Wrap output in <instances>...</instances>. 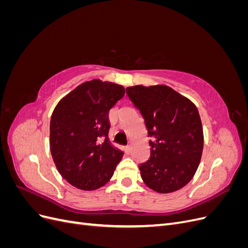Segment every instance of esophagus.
Returning <instances> with one entry per match:
<instances>
[{
	"mask_svg": "<svg viewBox=\"0 0 248 248\" xmlns=\"http://www.w3.org/2000/svg\"><path fill=\"white\" fill-rule=\"evenodd\" d=\"M125 152H126L127 154H129V153L131 152V147H130L129 145H127V146L125 147Z\"/></svg>",
	"mask_w": 248,
	"mask_h": 248,
	"instance_id": "esophagus-1",
	"label": "esophagus"
}]
</instances>
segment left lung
<instances>
[{
	"instance_id": "1",
	"label": "left lung",
	"mask_w": 248,
	"mask_h": 248,
	"mask_svg": "<svg viewBox=\"0 0 248 248\" xmlns=\"http://www.w3.org/2000/svg\"><path fill=\"white\" fill-rule=\"evenodd\" d=\"M126 94L144 117L151 138L149 159L139 166L141 179L159 193L182 188L196 174L204 146L197 107L164 85L128 87Z\"/></svg>"
}]
</instances>
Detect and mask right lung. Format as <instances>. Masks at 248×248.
I'll list each match as a JSON object with an SVG mask.
<instances>
[{"mask_svg": "<svg viewBox=\"0 0 248 248\" xmlns=\"http://www.w3.org/2000/svg\"><path fill=\"white\" fill-rule=\"evenodd\" d=\"M125 89L92 79L60 100L50 119L52 159L61 176L77 188L94 190L108 183L124 152L108 139L109 109Z\"/></svg>", "mask_w": 248, "mask_h": 248, "instance_id": "right-lung-1", "label": "right lung"}]
</instances>
